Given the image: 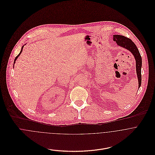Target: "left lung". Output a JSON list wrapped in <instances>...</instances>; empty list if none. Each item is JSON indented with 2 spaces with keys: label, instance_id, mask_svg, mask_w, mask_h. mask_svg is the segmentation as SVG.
<instances>
[{
  "label": "left lung",
  "instance_id": "obj_1",
  "mask_svg": "<svg viewBox=\"0 0 155 155\" xmlns=\"http://www.w3.org/2000/svg\"><path fill=\"white\" fill-rule=\"evenodd\" d=\"M113 40L118 46L130 51L134 55L136 62V73L138 81V89L140 88L141 84V70L142 66V58L137 47L131 39L122 35H113Z\"/></svg>",
  "mask_w": 155,
  "mask_h": 155
}]
</instances>
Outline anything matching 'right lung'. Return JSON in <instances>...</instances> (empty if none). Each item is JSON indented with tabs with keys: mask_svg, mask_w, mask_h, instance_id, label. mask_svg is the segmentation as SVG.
<instances>
[{
	"mask_svg": "<svg viewBox=\"0 0 155 155\" xmlns=\"http://www.w3.org/2000/svg\"><path fill=\"white\" fill-rule=\"evenodd\" d=\"M24 45H23V46H22V48H21V51H20V53H19V54H18V55H17V57H15V60H14V64H15V61H16V60H17V58H18V57H19V56H20V54H21V52H22V48H23V47H24Z\"/></svg>",
	"mask_w": 155,
	"mask_h": 155,
	"instance_id": "1",
	"label": "right lung"
}]
</instances>
